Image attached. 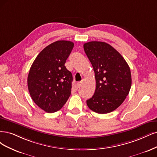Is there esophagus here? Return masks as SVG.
Here are the masks:
<instances>
[{
	"instance_id": "obj_1",
	"label": "esophagus",
	"mask_w": 157,
	"mask_h": 157,
	"mask_svg": "<svg viewBox=\"0 0 157 157\" xmlns=\"http://www.w3.org/2000/svg\"><path fill=\"white\" fill-rule=\"evenodd\" d=\"M81 85H82V82H78L77 83V87L78 88H79V87H80V86H81Z\"/></svg>"
}]
</instances>
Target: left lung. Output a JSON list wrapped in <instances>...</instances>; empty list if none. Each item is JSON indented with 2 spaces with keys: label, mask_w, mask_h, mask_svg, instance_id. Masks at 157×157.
<instances>
[{
  "label": "left lung",
  "mask_w": 157,
  "mask_h": 157,
  "mask_svg": "<svg viewBox=\"0 0 157 157\" xmlns=\"http://www.w3.org/2000/svg\"><path fill=\"white\" fill-rule=\"evenodd\" d=\"M83 48L93 67L97 83L94 94L87 104L97 113L112 112L129 93L132 85L129 66L117 50L105 42H89L84 44Z\"/></svg>",
  "instance_id": "left-lung-1"
}]
</instances>
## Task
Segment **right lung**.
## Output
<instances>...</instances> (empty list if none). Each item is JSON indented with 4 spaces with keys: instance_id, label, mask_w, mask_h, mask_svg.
<instances>
[{
    "instance_id": "right-lung-1",
    "label": "right lung",
    "mask_w": 157,
    "mask_h": 157,
    "mask_svg": "<svg viewBox=\"0 0 157 157\" xmlns=\"http://www.w3.org/2000/svg\"><path fill=\"white\" fill-rule=\"evenodd\" d=\"M74 43L59 40L45 47L35 59L27 78L30 95L48 113L63 108L71 94L72 73L64 66Z\"/></svg>"
}]
</instances>
